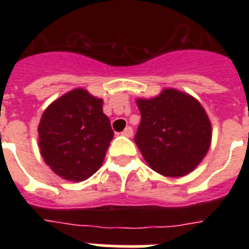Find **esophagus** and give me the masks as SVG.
I'll return each mask as SVG.
<instances>
[{"instance_id":"esophagus-1","label":"esophagus","mask_w":249,"mask_h":249,"mask_svg":"<svg viewBox=\"0 0 249 249\" xmlns=\"http://www.w3.org/2000/svg\"><path fill=\"white\" fill-rule=\"evenodd\" d=\"M121 134H123V136H125V137H128V138H130V137L133 136L132 126H126V128L124 129V132L121 133Z\"/></svg>"}]
</instances>
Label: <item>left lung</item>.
<instances>
[{"instance_id":"8db88e82","label":"left lung","mask_w":249,"mask_h":249,"mask_svg":"<svg viewBox=\"0 0 249 249\" xmlns=\"http://www.w3.org/2000/svg\"><path fill=\"white\" fill-rule=\"evenodd\" d=\"M137 106L141 124L134 142L151 169L165 177L193 172L212 140V125L203 106L172 88L151 99H137Z\"/></svg>"}]
</instances>
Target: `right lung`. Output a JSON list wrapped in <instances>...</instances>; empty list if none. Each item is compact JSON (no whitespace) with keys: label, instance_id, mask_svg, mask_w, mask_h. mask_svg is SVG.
Instances as JSON below:
<instances>
[{"label":"right lung","instance_id":"obj_1","mask_svg":"<svg viewBox=\"0 0 249 249\" xmlns=\"http://www.w3.org/2000/svg\"><path fill=\"white\" fill-rule=\"evenodd\" d=\"M103 101L73 89L45 109L38 124L40 152L52 170L68 181L91 177L105 160L113 138Z\"/></svg>","mask_w":249,"mask_h":249}]
</instances>
